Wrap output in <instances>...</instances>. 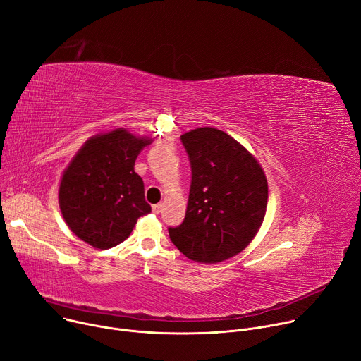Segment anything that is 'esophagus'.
<instances>
[{
  "mask_svg": "<svg viewBox=\"0 0 361 361\" xmlns=\"http://www.w3.org/2000/svg\"><path fill=\"white\" fill-rule=\"evenodd\" d=\"M161 209H162V204H154V206H152V212H154L155 214L161 213Z\"/></svg>",
  "mask_w": 361,
  "mask_h": 361,
  "instance_id": "esophagus-1",
  "label": "esophagus"
}]
</instances>
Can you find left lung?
Listing matches in <instances>:
<instances>
[{
  "mask_svg": "<svg viewBox=\"0 0 361 361\" xmlns=\"http://www.w3.org/2000/svg\"><path fill=\"white\" fill-rule=\"evenodd\" d=\"M191 166L184 221L169 227L188 259L217 264L240 253L256 236L268 204V181L256 158L216 128L181 135Z\"/></svg>",
  "mask_w": 361,
  "mask_h": 361,
  "instance_id": "8db88e82",
  "label": "left lung"
}]
</instances>
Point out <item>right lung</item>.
<instances>
[{
  "label": "right lung",
  "instance_id": "1",
  "mask_svg": "<svg viewBox=\"0 0 361 361\" xmlns=\"http://www.w3.org/2000/svg\"><path fill=\"white\" fill-rule=\"evenodd\" d=\"M151 140L126 129L94 135L64 170L59 204L64 221L83 242L109 249L123 242L137 220L151 212L135 159Z\"/></svg>",
  "mask_w": 361,
  "mask_h": 361
}]
</instances>
